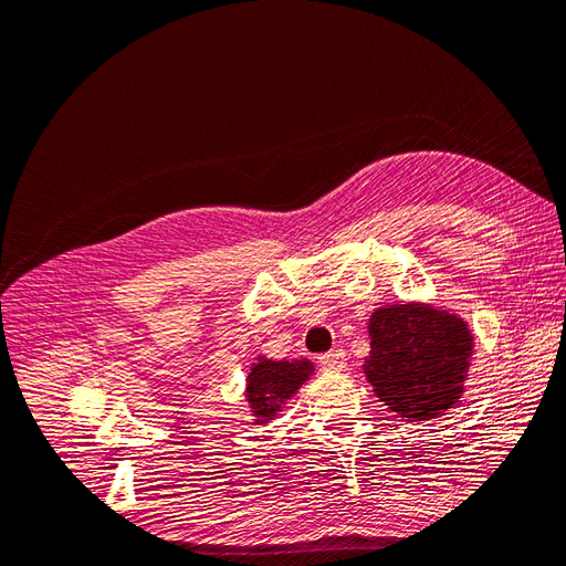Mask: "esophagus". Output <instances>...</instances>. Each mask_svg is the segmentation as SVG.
<instances>
[{"instance_id": "obj_1", "label": "esophagus", "mask_w": 566, "mask_h": 566, "mask_svg": "<svg viewBox=\"0 0 566 566\" xmlns=\"http://www.w3.org/2000/svg\"><path fill=\"white\" fill-rule=\"evenodd\" d=\"M318 364L323 370L328 373H337V370H345L347 368V354L342 349H335V352H328L318 356Z\"/></svg>"}]
</instances>
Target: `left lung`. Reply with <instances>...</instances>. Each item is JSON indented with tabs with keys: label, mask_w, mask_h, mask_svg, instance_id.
<instances>
[{
	"label": "left lung",
	"mask_w": 566,
	"mask_h": 566,
	"mask_svg": "<svg viewBox=\"0 0 566 566\" xmlns=\"http://www.w3.org/2000/svg\"><path fill=\"white\" fill-rule=\"evenodd\" d=\"M368 333L364 373L394 413L427 420L460 399L474 347L460 316L420 302L391 304L373 312Z\"/></svg>",
	"instance_id": "1"
}]
</instances>
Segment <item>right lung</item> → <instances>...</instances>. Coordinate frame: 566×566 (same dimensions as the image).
Masks as SVG:
<instances>
[{"instance_id":"1","label":"right lung","mask_w":566,"mask_h":566,"mask_svg":"<svg viewBox=\"0 0 566 566\" xmlns=\"http://www.w3.org/2000/svg\"><path fill=\"white\" fill-rule=\"evenodd\" d=\"M314 373V364L300 358V361H271V358L260 356L252 364L248 375V403L256 424H264L279 416L283 403L295 397V391L310 380Z\"/></svg>"}]
</instances>
